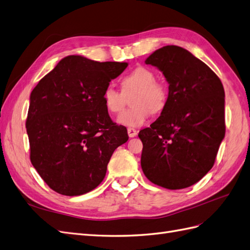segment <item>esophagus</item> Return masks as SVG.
<instances>
[{
  "label": "esophagus",
  "instance_id": "34e87169",
  "mask_svg": "<svg viewBox=\"0 0 250 250\" xmlns=\"http://www.w3.org/2000/svg\"><path fill=\"white\" fill-rule=\"evenodd\" d=\"M127 133H128V135H129V138H134L135 135L138 134V131H137V129H134V128L128 127L127 128Z\"/></svg>",
  "mask_w": 250,
  "mask_h": 250
}]
</instances>
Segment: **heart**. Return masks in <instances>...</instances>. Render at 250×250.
Segmentation results:
<instances>
[{"label":"heart","instance_id":"1","mask_svg":"<svg viewBox=\"0 0 250 250\" xmlns=\"http://www.w3.org/2000/svg\"><path fill=\"white\" fill-rule=\"evenodd\" d=\"M123 92L109 84L103 90L102 99L106 109L111 113H120L125 107V95L135 90L132 97L133 107L125 110L118 122L125 126L139 127L150 118L151 113L162 111L168 102V90L164 83L156 81L152 70L138 66L121 81Z\"/></svg>","mask_w":250,"mask_h":250}]
</instances>
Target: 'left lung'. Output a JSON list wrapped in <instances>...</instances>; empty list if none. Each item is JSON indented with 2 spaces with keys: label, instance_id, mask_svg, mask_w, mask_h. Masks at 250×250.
Segmentation results:
<instances>
[{
  "label": "left lung",
  "instance_id": "1",
  "mask_svg": "<svg viewBox=\"0 0 250 250\" xmlns=\"http://www.w3.org/2000/svg\"><path fill=\"white\" fill-rule=\"evenodd\" d=\"M145 62L163 72L169 95L161 116L139 133L143 172L169 190L191 187L213 168L224 139L222 82L181 47L165 46Z\"/></svg>",
  "mask_w": 250,
  "mask_h": 250
}]
</instances>
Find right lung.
<instances>
[{"mask_svg":"<svg viewBox=\"0 0 250 250\" xmlns=\"http://www.w3.org/2000/svg\"><path fill=\"white\" fill-rule=\"evenodd\" d=\"M127 65L66 56L33 88L26 120L30 161L53 191L94 190L113 151L127 142L126 127L112 122L102 99Z\"/></svg>","mask_w":250,"mask_h":250,"instance_id":"add662e5","label":"right lung"}]
</instances>
